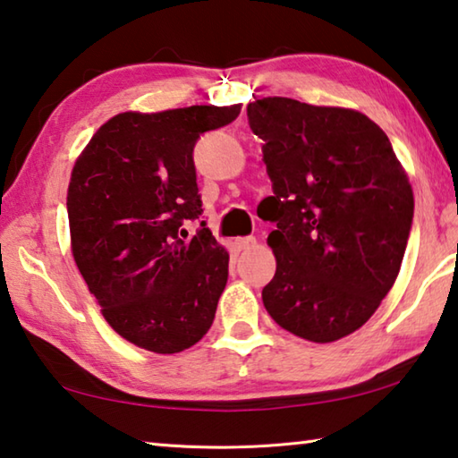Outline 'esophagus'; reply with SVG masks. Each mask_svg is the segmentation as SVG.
<instances>
[{"label": "esophagus", "instance_id": "34e87169", "mask_svg": "<svg viewBox=\"0 0 458 458\" xmlns=\"http://www.w3.org/2000/svg\"><path fill=\"white\" fill-rule=\"evenodd\" d=\"M254 244H257V238H252V236L236 238V240H234V246L238 248V250H248V248H252Z\"/></svg>", "mask_w": 458, "mask_h": 458}]
</instances>
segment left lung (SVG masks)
<instances>
[{"label": "left lung", "instance_id": "obj_1", "mask_svg": "<svg viewBox=\"0 0 458 458\" xmlns=\"http://www.w3.org/2000/svg\"><path fill=\"white\" fill-rule=\"evenodd\" d=\"M275 196L268 315L315 344L360 329L396 283L412 228L414 193L387 135L353 108L286 97L248 105Z\"/></svg>", "mask_w": 458, "mask_h": 458}]
</instances>
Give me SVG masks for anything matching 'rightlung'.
<instances>
[{"mask_svg": "<svg viewBox=\"0 0 458 458\" xmlns=\"http://www.w3.org/2000/svg\"><path fill=\"white\" fill-rule=\"evenodd\" d=\"M242 105L127 111L100 127L68 183L76 267L123 339L153 353L196 345L214 321L230 254L206 222L191 240L201 199L193 145L228 125Z\"/></svg>", "mask_w": 458, "mask_h": 458, "instance_id": "obj_1", "label": "right lung"}]
</instances>
